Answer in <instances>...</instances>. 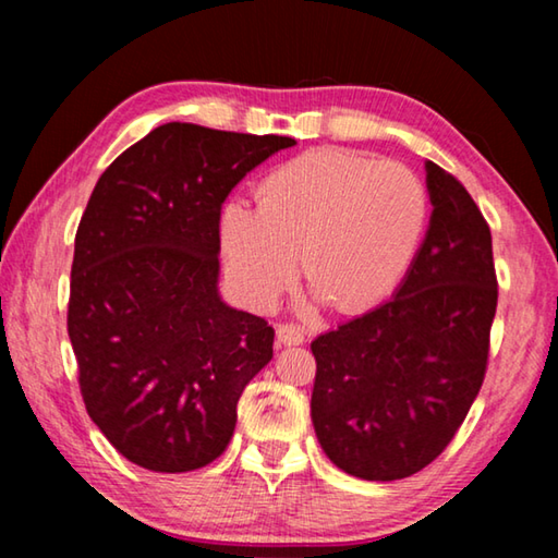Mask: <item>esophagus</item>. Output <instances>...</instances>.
I'll use <instances>...</instances> for the list:
<instances>
[{
  "mask_svg": "<svg viewBox=\"0 0 558 558\" xmlns=\"http://www.w3.org/2000/svg\"><path fill=\"white\" fill-rule=\"evenodd\" d=\"M305 342V332L298 325H280L278 327V344L282 347H298Z\"/></svg>",
  "mask_w": 558,
  "mask_h": 558,
  "instance_id": "34e87169",
  "label": "esophagus"
}]
</instances>
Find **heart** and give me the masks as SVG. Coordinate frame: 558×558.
Instances as JSON below:
<instances>
[{
    "instance_id": "1",
    "label": "heart",
    "mask_w": 558,
    "mask_h": 558,
    "mask_svg": "<svg viewBox=\"0 0 558 558\" xmlns=\"http://www.w3.org/2000/svg\"><path fill=\"white\" fill-rule=\"evenodd\" d=\"M263 199L235 196L221 211V256L235 292L270 307L305 272L342 313L391 295L428 226V189L401 162L313 149L270 172Z\"/></svg>"
}]
</instances>
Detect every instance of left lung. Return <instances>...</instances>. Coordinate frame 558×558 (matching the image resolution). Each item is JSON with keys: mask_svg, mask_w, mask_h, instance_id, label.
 Returning <instances> with one entry per match:
<instances>
[{"mask_svg": "<svg viewBox=\"0 0 558 558\" xmlns=\"http://www.w3.org/2000/svg\"><path fill=\"white\" fill-rule=\"evenodd\" d=\"M430 223L384 305L319 335L313 426L347 475L391 483L430 465L483 386L497 310L493 233L468 189L426 162Z\"/></svg>", "mask_w": 558, "mask_h": 558, "instance_id": "obj_1", "label": "left lung"}]
</instances>
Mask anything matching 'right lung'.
<instances>
[{"label":"right lung","mask_w":558,"mask_h":558,"mask_svg":"<svg viewBox=\"0 0 558 558\" xmlns=\"http://www.w3.org/2000/svg\"><path fill=\"white\" fill-rule=\"evenodd\" d=\"M292 137L167 122L93 189L75 231L69 337L86 411L122 458L189 472L221 456L272 327L219 295L221 204Z\"/></svg>","instance_id":"add662e5"}]
</instances>
